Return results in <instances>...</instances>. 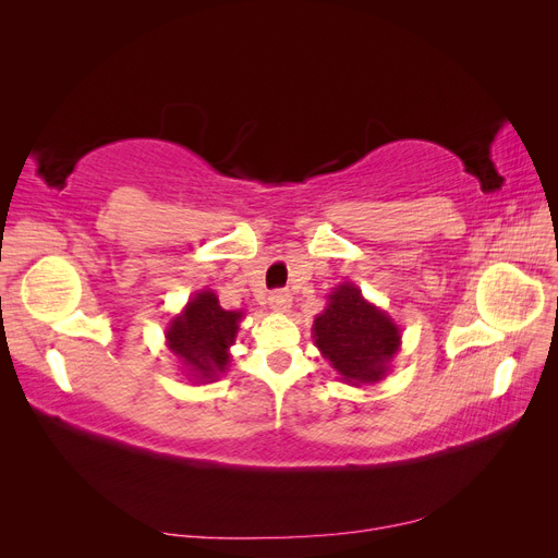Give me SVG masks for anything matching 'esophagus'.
Listing matches in <instances>:
<instances>
[{
  "label": "esophagus",
  "instance_id": "1",
  "mask_svg": "<svg viewBox=\"0 0 558 558\" xmlns=\"http://www.w3.org/2000/svg\"><path fill=\"white\" fill-rule=\"evenodd\" d=\"M267 300H269V307H272L275 312H289L291 302H293L289 291H272Z\"/></svg>",
  "mask_w": 558,
  "mask_h": 558
}]
</instances>
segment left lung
Returning <instances> with one entry per match:
<instances>
[{
  "label": "left lung",
  "mask_w": 558,
  "mask_h": 558,
  "mask_svg": "<svg viewBox=\"0 0 558 558\" xmlns=\"http://www.w3.org/2000/svg\"><path fill=\"white\" fill-rule=\"evenodd\" d=\"M312 332L324 359L353 386L386 377L400 349L393 318L367 302L353 283L337 286L328 295V307L314 318Z\"/></svg>",
  "instance_id": "left-lung-1"
}]
</instances>
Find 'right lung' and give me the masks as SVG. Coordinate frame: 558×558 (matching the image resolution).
<instances>
[{"label": "right lung", "mask_w": 558, "mask_h": 558, "mask_svg": "<svg viewBox=\"0 0 558 558\" xmlns=\"http://www.w3.org/2000/svg\"><path fill=\"white\" fill-rule=\"evenodd\" d=\"M242 312H228L218 305L211 291L195 293L185 310L172 318L167 328V347L202 384L226 373L230 363V344L240 330Z\"/></svg>", "instance_id": "obj_1"}]
</instances>
